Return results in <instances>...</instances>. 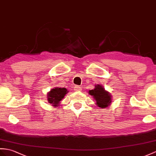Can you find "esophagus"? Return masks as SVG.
Segmentation results:
<instances>
[{
  "mask_svg": "<svg viewBox=\"0 0 156 156\" xmlns=\"http://www.w3.org/2000/svg\"><path fill=\"white\" fill-rule=\"evenodd\" d=\"M74 90L76 91H80L81 90V87H80L79 86H75L74 87Z\"/></svg>",
  "mask_w": 156,
  "mask_h": 156,
  "instance_id": "1",
  "label": "esophagus"
}]
</instances>
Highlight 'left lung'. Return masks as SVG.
Here are the masks:
<instances>
[{
    "instance_id": "8db88e82",
    "label": "left lung",
    "mask_w": 156,
    "mask_h": 156,
    "mask_svg": "<svg viewBox=\"0 0 156 156\" xmlns=\"http://www.w3.org/2000/svg\"><path fill=\"white\" fill-rule=\"evenodd\" d=\"M89 93L93 97L96 101V105L98 107L101 108H106L111 103V94L106 91L103 87L100 85L94 86V89L90 90Z\"/></svg>"
}]
</instances>
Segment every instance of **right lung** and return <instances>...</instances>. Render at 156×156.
<instances>
[{
    "instance_id": "1",
    "label": "right lung",
    "mask_w": 156,
    "mask_h": 156,
    "mask_svg": "<svg viewBox=\"0 0 156 156\" xmlns=\"http://www.w3.org/2000/svg\"><path fill=\"white\" fill-rule=\"evenodd\" d=\"M68 93L66 88H55L52 89L48 93V101L49 103L52 104L54 107H58L60 101H62L66 94Z\"/></svg>"
}]
</instances>
